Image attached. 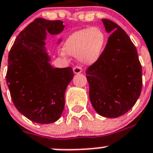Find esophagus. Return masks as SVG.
<instances>
[{"mask_svg":"<svg viewBox=\"0 0 153 153\" xmlns=\"http://www.w3.org/2000/svg\"><path fill=\"white\" fill-rule=\"evenodd\" d=\"M73 71H74V74H79L82 71V68L79 67V66H75L74 68H73Z\"/></svg>","mask_w":153,"mask_h":153,"instance_id":"34e87169","label":"esophagus"}]
</instances>
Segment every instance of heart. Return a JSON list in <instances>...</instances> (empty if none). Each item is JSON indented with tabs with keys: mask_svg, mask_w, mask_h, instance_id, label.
<instances>
[{
	"mask_svg": "<svg viewBox=\"0 0 153 153\" xmlns=\"http://www.w3.org/2000/svg\"><path fill=\"white\" fill-rule=\"evenodd\" d=\"M106 44L105 32L99 27L79 30L71 33L64 45L66 53L79 56L84 64H91L102 54Z\"/></svg>",
	"mask_w": 153,
	"mask_h": 153,
	"instance_id": "b5f03b06",
	"label": "heart"
}]
</instances>
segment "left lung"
Segmentation results:
<instances>
[{
    "instance_id": "8db88e82",
    "label": "left lung",
    "mask_w": 153,
    "mask_h": 153,
    "mask_svg": "<svg viewBox=\"0 0 153 153\" xmlns=\"http://www.w3.org/2000/svg\"><path fill=\"white\" fill-rule=\"evenodd\" d=\"M102 22L111 35L100 58L85 72L89 96L99 115L117 118L132 108L138 99L142 68L127 33L112 21L103 19Z\"/></svg>"
}]
</instances>
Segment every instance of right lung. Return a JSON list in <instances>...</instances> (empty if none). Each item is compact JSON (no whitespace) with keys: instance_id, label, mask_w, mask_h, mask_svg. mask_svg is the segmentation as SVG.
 <instances>
[{"instance_id":"add662e5","label":"right lung","mask_w":153,"mask_h":153,"mask_svg":"<svg viewBox=\"0 0 153 153\" xmlns=\"http://www.w3.org/2000/svg\"><path fill=\"white\" fill-rule=\"evenodd\" d=\"M64 28L60 20L36 19L19 33L8 54L6 81L12 102L34 123H54L64 111L74 72L71 68H53L45 47L47 31L58 34Z\"/></svg>"}]
</instances>
